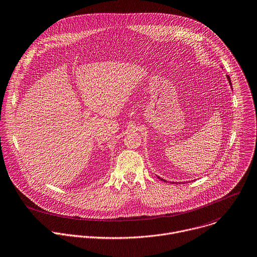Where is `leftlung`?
I'll list each match as a JSON object with an SVG mask.
<instances>
[{"mask_svg": "<svg viewBox=\"0 0 257 257\" xmlns=\"http://www.w3.org/2000/svg\"><path fill=\"white\" fill-rule=\"evenodd\" d=\"M227 78H228V80H229V83H230V85H231V87H232V84H231V79H230V76L229 75H227ZM159 180H161V181H163V182H166V181H164L163 179H160L159 177H157Z\"/></svg>", "mask_w": 257, "mask_h": 257, "instance_id": "obj_1", "label": "left lung"}]
</instances>
